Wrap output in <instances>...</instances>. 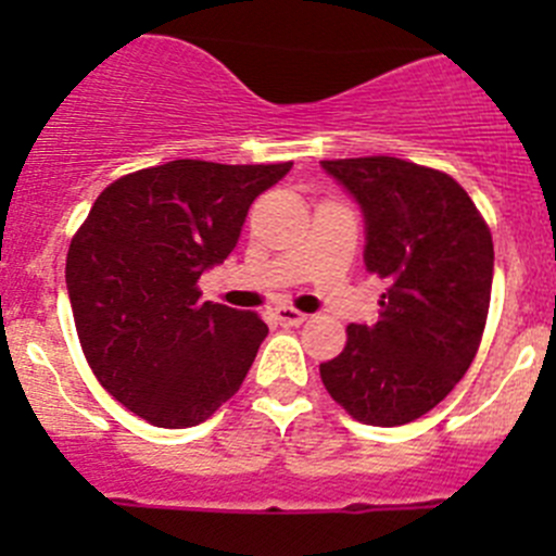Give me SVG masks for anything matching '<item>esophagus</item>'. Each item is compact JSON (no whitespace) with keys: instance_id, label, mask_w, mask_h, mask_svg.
Listing matches in <instances>:
<instances>
[{"instance_id":"1","label":"esophagus","mask_w":556,"mask_h":556,"mask_svg":"<svg viewBox=\"0 0 556 556\" xmlns=\"http://www.w3.org/2000/svg\"><path fill=\"white\" fill-rule=\"evenodd\" d=\"M274 314H277L279 325H288V328H295V325L306 323V314L299 312V309H293V306H279V309L274 312Z\"/></svg>"}]
</instances>
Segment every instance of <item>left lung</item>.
Wrapping results in <instances>:
<instances>
[{
	"label": "left lung",
	"mask_w": 556,
	"mask_h": 556,
	"mask_svg": "<svg viewBox=\"0 0 556 556\" xmlns=\"http://www.w3.org/2000/svg\"><path fill=\"white\" fill-rule=\"evenodd\" d=\"M319 164L361 206L366 268L387 282L377 323H352L344 352L319 363V377L357 422H414L450 395L479 350L492 233L450 174L390 155Z\"/></svg>",
	"instance_id": "left-lung-1"
}]
</instances>
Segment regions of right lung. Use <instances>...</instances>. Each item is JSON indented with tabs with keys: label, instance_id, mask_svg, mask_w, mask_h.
<instances>
[{
	"label": "right lung",
	"instance_id": "right-lung-1",
	"mask_svg": "<svg viewBox=\"0 0 556 556\" xmlns=\"http://www.w3.org/2000/svg\"><path fill=\"white\" fill-rule=\"evenodd\" d=\"M293 164L169 161L102 190L66 255L75 328L97 379L155 428H193L244 382L268 325L201 301L252 201Z\"/></svg>",
	"mask_w": 556,
	"mask_h": 556
}]
</instances>
